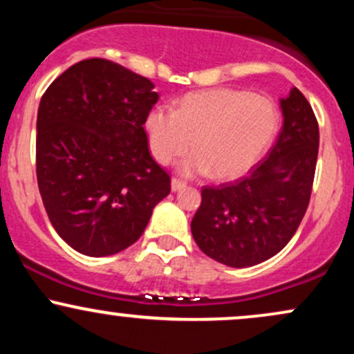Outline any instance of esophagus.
Here are the masks:
<instances>
[{
    "label": "esophagus",
    "instance_id": "1",
    "mask_svg": "<svg viewBox=\"0 0 354 354\" xmlns=\"http://www.w3.org/2000/svg\"><path fill=\"white\" fill-rule=\"evenodd\" d=\"M183 188H186V183L178 180V178H173V180H171V191H180Z\"/></svg>",
    "mask_w": 354,
    "mask_h": 354
}]
</instances>
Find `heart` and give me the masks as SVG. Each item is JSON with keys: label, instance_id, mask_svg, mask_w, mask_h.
Returning <instances> with one entry per match:
<instances>
[{"label": "heart", "instance_id": "b5f03b06", "mask_svg": "<svg viewBox=\"0 0 354 354\" xmlns=\"http://www.w3.org/2000/svg\"><path fill=\"white\" fill-rule=\"evenodd\" d=\"M278 124L273 101L238 89L188 95L174 109L153 108L145 121L158 163H171L194 140L196 151L181 161L180 171L193 176L213 169L221 180L246 173L271 145Z\"/></svg>", "mask_w": 354, "mask_h": 354}]
</instances>
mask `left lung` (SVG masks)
<instances>
[{"label": "left lung", "instance_id": "obj_1", "mask_svg": "<svg viewBox=\"0 0 354 354\" xmlns=\"http://www.w3.org/2000/svg\"><path fill=\"white\" fill-rule=\"evenodd\" d=\"M283 128L271 151L246 178L201 189L191 221L200 250L214 261L248 268L283 250L310 203L319 129L298 88L279 100Z\"/></svg>", "mask_w": 354, "mask_h": 354}]
</instances>
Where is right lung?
<instances>
[{
	"label": "right lung",
	"mask_w": 354,
	"mask_h": 354,
	"mask_svg": "<svg viewBox=\"0 0 354 354\" xmlns=\"http://www.w3.org/2000/svg\"><path fill=\"white\" fill-rule=\"evenodd\" d=\"M145 76L91 58L39 101L36 176L53 228L81 254H116L140 239L169 176L143 128L160 95Z\"/></svg>",
	"instance_id": "obj_1"
}]
</instances>
